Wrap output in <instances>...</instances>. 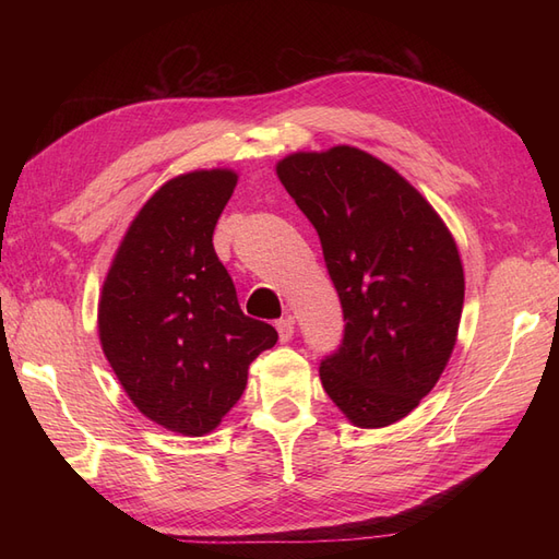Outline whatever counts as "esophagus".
<instances>
[{"instance_id": "34e87169", "label": "esophagus", "mask_w": 559, "mask_h": 559, "mask_svg": "<svg viewBox=\"0 0 559 559\" xmlns=\"http://www.w3.org/2000/svg\"><path fill=\"white\" fill-rule=\"evenodd\" d=\"M275 329L280 333V343H289L292 335H294V319L292 317H284L275 321Z\"/></svg>"}]
</instances>
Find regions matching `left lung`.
<instances>
[{
	"instance_id": "obj_1",
	"label": "left lung",
	"mask_w": 559,
	"mask_h": 559,
	"mask_svg": "<svg viewBox=\"0 0 559 559\" xmlns=\"http://www.w3.org/2000/svg\"><path fill=\"white\" fill-rule=\"evenodd\" d=\"M280 181L314 226L345 331L319 378L354 425L386 427L441 378L464 306L450 230L396 170L354 146L294 154Z\"/></svg>"
}]
</instances>
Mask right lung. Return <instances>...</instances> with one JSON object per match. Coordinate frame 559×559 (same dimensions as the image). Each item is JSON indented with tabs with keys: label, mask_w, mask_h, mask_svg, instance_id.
<instances>
[{
	"label": "right lung",
	"mask_w": 559,
	"mask_h": 559,
	"mask_svg": "<svg viewBox=\"0 0 559 559\" xmlns=\"http://www.w3.org/2000/svg\"><path fill=\"white\" fill-rule=\"evenodd\" d=\"M238 175L202 170L146 200L116 251L99 300V341L116 378L156 425L202 436L247 386L277 331L240 310L212 235Z\"/></svg>",
	"instance_id": "1"
}]
</instances>
